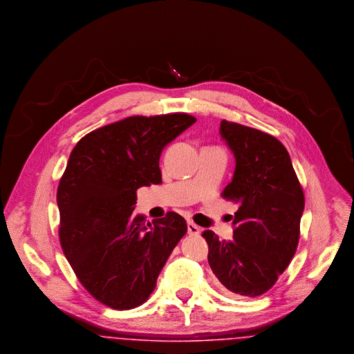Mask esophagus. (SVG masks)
Instances as JSON below:
<instances>
[{
  "mask_svg": "<svg viewBox=\"0 0 354 354\" xmlns=\"http://www.w3.org/2000/svg\"><path fill=\"white\" fill-rule=\"evenodd\" d=\"M187 232L191 236H198V233H200V227L196 224H194L192 221H188L187 223Z\"/></svg>",
  "mask_w": 354,
  "mask_h": 354,
  "instance_id": "obj_1",
  "label": "esophagus"
}]
</instances>
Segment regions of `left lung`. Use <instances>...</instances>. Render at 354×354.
Returning a JSON list of instances; mask_svg holds the SVG:
<instances>
[{"label":"left lung","mask_w":354,"mask_h":354,"mask_svg":"<svg viewBox=\"0 0 354 354\" xmlns=\"http://www.w3.org/2000/svg\"><path fill=\"white\" fill-rule=\"evenodd\" d=\"M220 134L236 158V170L223 198L239 205L233 240L212 230L203 237L213 274L229 292L255 297L278 281L295 254L304 194L288 151L275 137L221 121Z\"/></svg>","instance_id":"left-lung-1"}]
</instances>
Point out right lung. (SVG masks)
<instances>
[{"label":"right lung","mask_w":354,"mask_h":354,"mask_svg":"<svg viewBox=\"0 0 354 354\" xmlns=\"http://www.w3.org/2000/svg\"><path fill=\"white\" fill-rule=\"evenodd\" d=\"M195 122L187 113L131 115L88 133L71 151L57 187L59 240L85 290L113 310L147 300L187 233L178 213L146 224L133 211L138 188L162 183L165 146Z\"/></svg>","instance_id":"1"}]
</instances>
